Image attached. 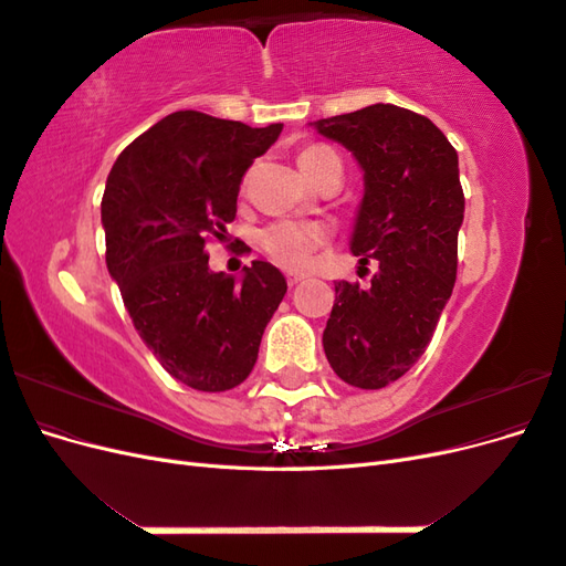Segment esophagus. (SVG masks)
Here are the masks:
<instances>
[{
    "label": "esophagus",
    "instance_id": "34e87169",
    "mask_svg": "<svg viewBox=\"0 0 566 566\" xmlns=\"http://www.w3.org/2000/svg\"><path fill=\"white\" fill-rule=\"evenodd\" d=\"M304 281V276H295V273H290V276H287V285L290 287H295L297 283H302Z\"/></svg>",
    "mask_w": 566,
    "mask_h": 566
}]
</instances>
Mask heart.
<instances>
[{"label": "heart", "instance_id": "b5f03b06", "mask_svg": "<svg viewBox=\"0 0 566 566\" xmlns=\"http://www.w3.org/2000/svg\"><path fill=\"white\" fill-rule=\"evenodd\" d=\"M335 160H337L335 153L328 146H321V144L302 148L297 156L300 169L310 181H314L323 172L325 165ZM323 241H325V233L321 227L302 224V221H279V224H271L260 235L262 250L271 256L273 262L290 271H302L310 266L312 254L316 252V248L323 245Z\"/></svg>", "mask_w": 566, "mask_h": 566}]
</instances>
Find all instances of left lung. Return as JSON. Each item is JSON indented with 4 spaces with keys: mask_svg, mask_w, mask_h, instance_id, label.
Wrapping results in <instances>:
<instances>
[{
    "mask_svg": "<svg viewBox=\"0 0 566 566\" xmlns=\"http://www.w3.org/2000/svg\"><path fill=\"white\" fill-rule=\"evenodd\" d=\"M314 127L352 150L364 169L349 245L361 262L380 264L366 290L335 283L323 349L347 385L382 389L424 354L453 293L465 214L458 153L432 119L391 104Z\"/></svg>",
    "mask_w": 566,
    "mask_h": 566,
    "instance_id": "obj_1",
    "label": "left lung"
}]
</instances>
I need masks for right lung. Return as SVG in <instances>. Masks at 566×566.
Returning <instances> with one entry per match:
<instances>
[{
	"label": "right lung",
	"instance_id": "obj_1",
	"mask_svg": "<svg viewBox=\"0 0 566 566\" xmlns=\"http://www.w3.org/2000/svg\"><path fill=\"white\" fill-rule=\"evenodd\" d=\"M281 129L177 111L136 136L106 181L101 221L111 276L146 347L198 391H227L248 378L287 290L269 262L254 260L235 281L210 271L205 250L235 219L248 167Z\"/></svg>",
	"mask_w": 566,
	"mask_h": 566
}]
</instances>
